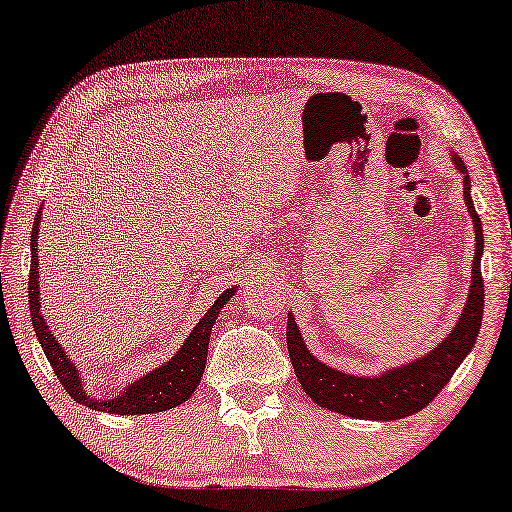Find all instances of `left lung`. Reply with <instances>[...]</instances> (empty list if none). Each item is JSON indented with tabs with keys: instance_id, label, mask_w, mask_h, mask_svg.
Instances as JSON below:
<instances>
[{
	"instance_id": "obj_1",
	"label": "left lung",
	"mask_w": 512,
	"mask_h": 512,
	"mask_svg": "<svg viewBox=\"0 0 512 512\" xmlns=\"http://www.w3.org/2000/svg\"><path fill=\"white\" fill-rule=\"evenodd\" d=\"M456 168L465 177V202L469 216L474 218L476 230V257L472 266V289L462 310L456 328L449 337L424 358L405 364V367L392 369L376 378L348 376V373L335 371L321 364L307 351L300 330L294 323V316L287 319V348L289 358L294 364L298 383L303 385L305 394L321 408H328L339 415H348L355 419H373V421H392L401 417H410L424 410L440 389L449 383L453 371L467 358L476 344L478 330L483 319V275H481V255H483V225L472 205V191H469V175L460 157L453 154Z\"/></svg>"
}]
</instances>
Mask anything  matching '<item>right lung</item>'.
Instances as JSON below:
<instances>
[{"label": "right lung", "instance_id": "right-lung-1", "mask_svg": "<svg viewBox=\"0 0 512 512\" xmlns=\"http://www.w3.org/2000/svg\"><path fill=\"white\" fill-rule=\"evenodd\" d=\"M43 212H36L34 227H31V271H29V312L31 321H34V330L40 346L50 360L56 378L61 380V385L70 394V399H75L81 405H88L93 410L111 412V415H150V412H164L168 408H175L182 401L189 399V396L196 392L200 383L202 373H205V362H207V346L209 337H212V326L216 323V316L221 312V307L234 296L232 289H225L221 296H218L216 303L209 307L207 314L202 316L200 323L189 337H186L184 346L177 351L173 358L166 364H161L159 369L150 371L148 376L136 380V383L129 385L125 392L111 401H100L93 399L91 394H86L84 385H81L79 373L75 364L63 353V348L56 342V337L45 326L43 314H40V303H38V223Z\"/></svg>", "mask_w": 512, "mask_h": 512}]
</instances>
